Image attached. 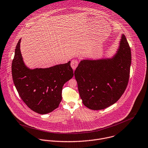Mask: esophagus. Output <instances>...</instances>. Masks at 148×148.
<instances>
[{
  "label": "esophagus",
  "instance_id": "esophagus-1",
  "mask_svg": "<svg viewBox=\"0 0 148 148\" xmlns=\"http://www.w3.org/2000/svg\"><path fill=\"white\" fill-rule=\"evenodd\" d=\"M78 65V61L77 59H73L71 62V66L73 70H75Z\"/></svg>",
  "mask_w": 148,
  "mask_h": 148
}]
</instances>
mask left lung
Segmentation results:
<instances>
[{"label": "left lung", "instance_id": "1", "mask_svg": "<svg viewBox=\"0 0 148 148\" xmlns=\"http://www.w3.org/2000/svg\"><path fill=\"white\" fill-rule=\"evenodd\" d=\"M131 62V49L125 34L112 58L81 61L74 75L84 106L100 110L115 103L128 85Z\"/></svg>", "mask_w": 148, "mask_h": 148}]
</instances>
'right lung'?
Here are the masks:
<instances>
[{
    "label": "right lung",
    "instance_id": "1",
    "mask_svg": "<svg viewBox=\"0 0 148 148\" xmlns=\"http://www.w3.org/2000/svg\"><path fill=\"white\" fill-rule=\"evenodd\" d=\"M21 39L15 50L11 70L14 84L23 101L32 111L46 114L59 107L64 84L74 75L70 61L46 69H29L20 50Z\"/></svg>",
    "mask_w": 148,
    "mask_h": 148
}]
</instances>
